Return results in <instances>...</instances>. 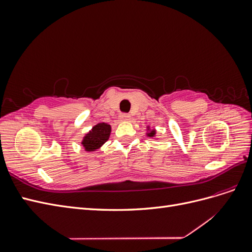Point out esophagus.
I'll list each match as a JSON object with an SVG mask.
<instances>
[{"label":"esophagus","mask_w":252,"mask_h":252,"mask_svg":"<svg viewBox=\"0 0 252 252\" xmlns=\"http://www.w3.org/2000/svg\"><path fill=\"white\" fill-rule=\"evenodd\" d=\"M120 119H121L122 121H129V120H130V114H128V113H121Z\"/></svg>","instance_id":"34e87169"}]
</instances>
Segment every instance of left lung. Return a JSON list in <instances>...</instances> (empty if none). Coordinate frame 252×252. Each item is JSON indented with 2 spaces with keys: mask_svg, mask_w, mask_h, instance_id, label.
I'll return each instance as SVG.
<instances>
[{
  "mask_svg": "<svg viewBox=\"0 0 252 252\" xmlns=\"http://www.w3.org/2000/svg\"><path fill=\"white\" fill-rule=\"evenodd\" d=\"M148 129H149V127H148ZM147 135H148V136H155V135H156V130H151V131H149V132L147 133Z\"/></svg>",
  "mask_w": 252,
  "mask_h": 252,
  "instance_id": "left-lung-1",
  "label": "left lung"
}]
</instances>
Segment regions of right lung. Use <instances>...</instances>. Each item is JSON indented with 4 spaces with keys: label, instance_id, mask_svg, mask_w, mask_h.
<instances>
[{
    "label": "right lung",
    "instance_id": "right-lung-1",
    "mask_svg": "<svg viewBox=\"0 0 252 252\" xmlns=\"http://www.w3.org/2000/svg\"><path fill=\"white\" fill-rule=\"evenodd\" d=\"M111 131L110 125L106 123H98L84 136L82 141L83 147L86 151H94L109 139Z\"/></svg>",
    "mask_w": 252,
    "mask_h": 252
}]
</instances>
